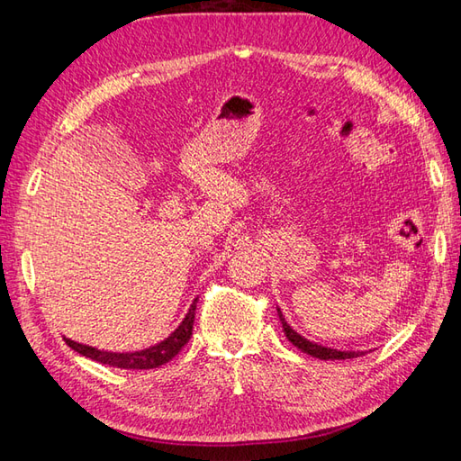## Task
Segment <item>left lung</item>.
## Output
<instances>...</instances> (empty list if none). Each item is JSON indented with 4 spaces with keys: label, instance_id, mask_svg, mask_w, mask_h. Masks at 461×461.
<instances>
[{
    "label": "left lung",
    "instance_id": "1",
    "mask_svg": "<svg viewBox=\"0 0 461 461\" xmlns=\"http://www.w3.org/2000/svg\"><path fill=\"white\" fill-rule=\"evenodd\" d=\"M277 315L281 319V325H283V330H285V337L295 345L297 348H301L303 352H307V355L315 357V358H321V360H345V358H357L360 355H365V352H355V350H337V348H329V347H321L317 345V342H311L307 340L305 337H301L297 330H293L289 327V322L285 321V317H283L281 309H277Z\"/></svg>",
    "mask_w": 461,
    "mask_h": 461
}]
</instances>
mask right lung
Wrapping results in <instances>:
<instances>
[{"label": "right lung", "instance_id": "1", "mask_svg": "<svg viewBox=\"0 0 461 461\" xmlns=\"http://www.w3.org/2000/svg\"><path fill=\"white\" fill-rule=\"evenodd\" d=\"M195 303L198 299H194V303L190 305L188 312H185L184 321L180 322V327L176 329L168 339L160 340L158 345L149 347L144 350H134V352H109V350H99L93 347L81 345V342H75L71 339H65V342L73 350L79 352V355L93 358L101 365H109V366H116V368H126V370H149V368H158L166 362L172 360L178 352L182 350V347L185 342L190 340L192 337V329H194V317H195Z\"/></svg>", "mask_w": 461, "mask_h": 461}]
</instances>
